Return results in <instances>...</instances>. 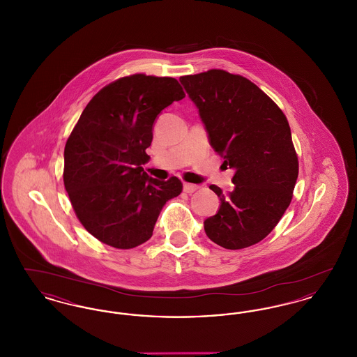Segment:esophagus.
I'll return each mask as SVG.
<instances>
[{"label": "esophagus", "mask_w": 357, "mask_h": 357, "mask_svg": "<svg viewBox=\"0 0 357 357\" xmlns=\"http://www.w3.org/2000/svg\"><path fill=\"white\" fill-rule=\"evenodd\" d=\"M199 188V186H197V185H192V183H185L183 185V191L187 192V194H192L194 191H197Z\"/></svg>", "instance_id": "obj_1"}]
</instances>
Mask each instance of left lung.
Listing matches in <instances>:
<instances>
[{"instance_id": "left-lung-1", "label": "left lung", "mask_w": 357, "mask_h": 357, "mask_svg": "<svg viewBox=\"0 0 357 357\" xmlns=\"http://www.w3.org/2000/svg\"><path fill=\"white\" fill-rule=\"evenodd\" d=\"M199 109L214 151L234 169V190L210 188L221 206L204 231L225 249L249 248L266 237L290 204L298 176L288 119L272 99L243 76L222 69L182 76Z\"/></svg>"}]
</instances>
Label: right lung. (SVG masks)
<instances>
[{
	"instance_id": "1",
	"label": "right lung",
	"mask_w": 357,
	"mask_h": 357,
	"mask_svg": "<svg viewBox=\"0 0 357 357\" xmlns=\"http://www.w3.org/2000/svg\"><path fill=\"white\" fill-rule=\"evenodd\" d=\"M185 98L176 79L143 73L105 85L86 104L64 150V186L85 230L116 249L153 236L167 201L182 192L176 176L143 170L158 115Z\"/></svg>"
}]
</instances>
